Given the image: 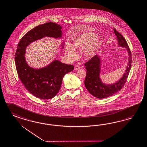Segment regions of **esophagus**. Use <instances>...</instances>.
I'll list each match as a JSON object with an SVG mask.
<instances>
[{
  "instance_id": "obj_1",
  "label": "esophagus",
  "mask_w": 147,
  "mask_h": 147,
  "mask_svg": "<svg viewBox=\"0 0 147 147\" xmlns=\"http://www.w3.org/2000/svg\"><path fill=\"white\" fill-rule=\"evenodd\" d=\"M80 66L79 65H75V70H78V69H80Z\"/></svg>"
}]
</instances>
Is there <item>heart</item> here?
<instances>
[{
  "label": "heart",
  "instance_id": "1",
  "mask_svg": "<svg viewBox=\"0 0 147 147\" xmlns=\"http://www.w3.org/2000/svg\"><path fill=\"white\" fill-rule=\"evenodd\" d=\"M96 38V34L93 32H85L76 39L74 41V45L76 48L80 49H85L88 47L86 54L88 57H92L96 53L100 46L99 42H95ZM66 51L68 55L72 59H75L77 56L75 49L70 44H67L66 46Z\"/></svg>",
  "mask_w": 147,
  "mask_h": 147
}]
</instances>
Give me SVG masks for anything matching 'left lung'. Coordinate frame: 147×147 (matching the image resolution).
<instances>
[{
	"mask_svg": "<svg viewBox=\"0 0 147 147\" xmlns=\"http://www.w3.org/2000/svg\"><path fill=\"white\" fill-rule=\"evenodd\" d=\"M115 34L117 36L118 45L126 48L129 55L128 65L123 77L117 82L113 84L107 85L102 82L100 78L101 71V59L98 55L92 57L85 63L86 69V76L85 79V86L87 90L92 95L98 98H108L116 94L124 86L126 82L132 64V54L128 44L124 37L115 29Z\"/></svg>",
	"mask_w": 147,
	"mask_h": 147,
	"instance_id": "1",
	"label": "left lung"
}]
</instances>
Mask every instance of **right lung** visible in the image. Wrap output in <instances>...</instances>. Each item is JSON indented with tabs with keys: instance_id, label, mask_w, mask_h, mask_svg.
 I'll return each mask as SVG.
<instances>
[{
	"instance_id": "1",
	"label": "right lung",
	"mask_w": 147,
	"mask_h": 147,
	"mask_svg": "<svg viewBox=\"0 0 147 147\" xmlns=\"http://www.w3.org/2000/svg\"><path fill=\"white\" fill-rule=\"evenodd\" d=\"M61 29L60 25L53 22L36 26L23 36L16 51L15 65L19 78L30 93L43 100L52 98L57 95L63 77L72 71L74 67L55 60L45 67L38 69L31 68L26 61V50L30 43L45 37L61 38Z\"/></svg>"
}]
</instances>
